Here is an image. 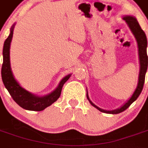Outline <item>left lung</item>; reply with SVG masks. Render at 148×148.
<instances>
[{
  "instance_id": "1",
  "label": "left lung",
  "mask_w": 148,
  "mask_h": 148,
  "mask_svg": "<svg viewBox=\"0 0 148 148\" xmlns=\"http://www.w3.org/2000/svg\"><path fill=\"white\" fill-rule=\"evenodd\" d=\"M123 20L125 21L126 24H127L128 27L130 28L132 33L133 34V36L136 38V40L137 42V46H138V54H139V62H140V72H139V77H138V83L136 90L132 93V95L131 96L129 99L127 100L126 102L124 103L123 106L118 108L116 109L113 110H106L99 108L98 106L94 105L91 101H90L88 92L86 90V97L88 101H90L91 106L95 107L97 109H98L99 111L109 114H118L120 112H124L125 109H127L132 103L138 98V97L140 96L141 91L143 90V84H144V80H145V74H146L147 70V40L146 35L144 33L140 24L137 21L136 18L133 16H124Z\"/></svg>"
}]
</instances>
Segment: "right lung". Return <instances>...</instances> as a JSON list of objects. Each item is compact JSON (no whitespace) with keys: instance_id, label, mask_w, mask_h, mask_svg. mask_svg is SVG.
Instances as JSON below:
<instances>
[{"instance_id":"obj_1","label":"right lung","mask_w":148,"mask_h":148,"mask_svg":"<svg viewBox=\"0 0 148 148\" xmlns=\"http://www.w3.org/2000/svg\"><path fill=\"white\" fill-rule=\"evenodd\" d=\"M15 24L12 26L10 34L5 39L3 47V64L1 68V77L5 88L16 102L21 108L30 111H42L55 102L61 94L62 89L65 82L70 78L71 74L65 76L58 85L57 88L43 96H38L31 93L21 86L16 80L12 74L10 63V45L13 36Z\"/></svg>"}]
</instances>
